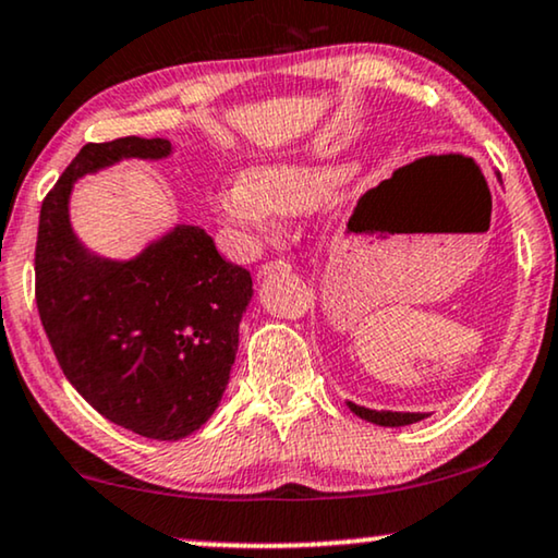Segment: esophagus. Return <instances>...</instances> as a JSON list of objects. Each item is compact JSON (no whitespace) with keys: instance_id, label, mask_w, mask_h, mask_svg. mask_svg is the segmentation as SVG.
<instances>
[{"instance_id":"34e87169","label":"esophagus","mask_w":558,"mask_h":558,"mask_svg":"<svg viewBox=\"0 0 558 558\" xmlns=\"http://www.w3.org/2000/svg\"><path fill=\"white\" fill-rule=\"evenodd\" d=\"M278 272H291V265L286 263V259H275V263H265L259 267V278H270V275H278Z\"/></svg>"}]
</instances>
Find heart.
Wrapping results in <instances>:
<instances>
[{
    "mask_svg": "<svg viewBox=\"0 0 558 558\" xmlns=\"http://www.w3.org/2000/svg\"><path fill=\"white\" fill-rule=\"evenodd\" d=\"M344 178L347 170L333 162H259L214 193V209L236 227L263 232L275 214L293 217L329 202Z\"/></svg>",
    "mask_w": 558,
    "mask_h": 558,
    "instance_id": "1",
    "label": "heart"
}]
</instances>
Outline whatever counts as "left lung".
<instances>
[{"mask_svg":"<svg viewBox=\"0 0 558 558\" xmlns=\"http://www.w3.org/2000/svg\"><path fill=\"white\" fill-rule=\"evenodd\" d=\"M500 178V175H497ZM349 411L360 418H365L375 426H388V428H398V426H411V423H418L423 418H428V413H405V411H373V408L356 405L352 400H347Z\"/></svg>","mask_w":558,"mask_h":558,"instance_id":"1","label":"left lung"}]
</instances>
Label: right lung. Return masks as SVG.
Here are the masks:
<instances>
[{
  "label": "right lung",
  "instance_id": "right-lung-1",
  "mask_svg": "<svg viewBox=\"0 0 558 558\" xmlns=\"http://www.w3.org/2000/svg\"><path fill=\"white\" fill-rule=\"evenodd\" d=\"M173 150L162 137L81 147L43 202L35 247L37 311L63 375L104 418L158 441L185 439L219 408L252 278L193 225L104 257L73 232L71 196L81 178Z\"/></svg>",
  "mask_w": 558,
  "mask_h": 558
}]
</instances>
